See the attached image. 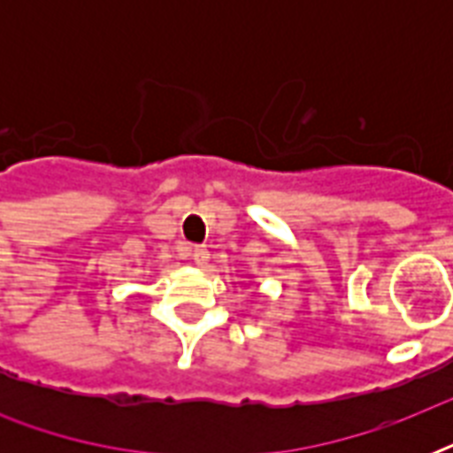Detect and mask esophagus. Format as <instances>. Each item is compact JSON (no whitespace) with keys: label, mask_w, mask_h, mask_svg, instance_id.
<instances>
[{"label":"esophagus","mask_w":453,"mask_h":453,"mask_svg":"<svg viewBox=\"0 0 453 453\" xmlns=\"http://www.w3.org/2000/svg\"><path fill=\"white\" fill-rule=\"evenodd\" d=\"M188 256H190L192 261L197 263V265H204V263L209 261V249H206V247H199V244H195V247L188 249Z\"/></svg>","instance_id":"1"}]
</instances>
